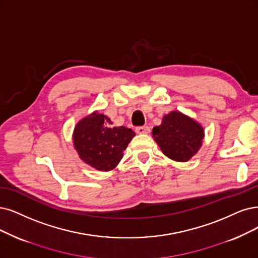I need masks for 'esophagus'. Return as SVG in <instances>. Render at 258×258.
<instances>
[{"instance_id": "obj_1", "label": "esophagus", "mask_w": 258, "mask_h": 258, "mask_svg": "<svg viewBox=\"0 0 258 258\" xmlns=\"http://www.w3.org/2000/svg\"><path fill=\"white\" fill-rule=\"evenodd\" d=\"M149 132H150V127L147 125L136 127V133H138V134H148Z\"/></svg>"}]
</instances>
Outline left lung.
<instances>
[{"label": "left lung", "mask_w": 258, "mask_h": 258, "mask_svg": "<svg viewBox=\"0 0 258 258\" xmlns=\"http://www.w3.org/2000/svg\"><path fill=\"white\" fill-rule=\"evenodd\" d=\"M155 141L164 154L175 161H187L202 145V126L179 111L170 112L163 124L152 131Z\"/></svg>", "instance_id": "8db88e82"}]
</instances>
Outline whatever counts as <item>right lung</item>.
<instances>
[{
  "instance_id": "obj_1",
  "label": "right lung",
  "mask_w": 258,
  "mask_h": 258,
  "mask_svg": "<svg viewBox=\"0 0 258 258\" xmlns=\"http://www.w3.org/2000/svg\"><path fill=\"white\" fill-rule=\"evenodd\" d=\"M135 133L125 126H113L108 117L93 112L76 124L73 144L86 164L100 171L116 168Z\"/></svg>"
}]
</instances>
